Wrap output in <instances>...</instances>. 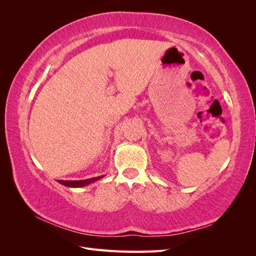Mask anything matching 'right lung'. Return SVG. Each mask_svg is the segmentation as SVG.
<instances>
[{
    "instance_id": "right-lung-1",
    "label": "right lung",
    "mask_w": 256,
    "mask_h": 256,
    "mask_svg": "<svg viewBox=\"0 0 256 256\" xmlns=\"http://www.w3.org/2000/svg\"><path fill=\"white\" fill-rule=\"evenodd\" d=\"M100 178H102V176H98L94 178H90V180H58L60 184L67 186V187H72V188H78V187H83V186H86L90 182H94Z\"/></svg>"
}]
</instances>
